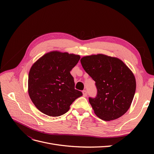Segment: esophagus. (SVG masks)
Segmentation results:
<instances>
[{
	"mask_svg": "<svg viewBox=\"0 0 154 154\" xmlns=\"http://www.w3.org/2000/svg\"><path fill=\"white\" fill-rule=\"evenodd\" d=\"M83 96H84L85 97L87 96V92H86V91H83Z\"/></svg>",
	"mask_w": 154,
	"mask_h": 154,
	"instance_id": "esophagus-1",
	"label": "esophagus"
}]
</instances>
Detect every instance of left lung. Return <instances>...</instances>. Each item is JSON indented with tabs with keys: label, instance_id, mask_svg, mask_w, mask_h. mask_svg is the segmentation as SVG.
Listing matches in <instances>:
<instances>
[{
	"label": "left lung",
	"instance_id": "8db88e82",
	"mask_svg": "<svg viewBox=\"0 0 154 154\" xmlns=\"http://www.w3.org/2000/svg\"><path fill=\"white\" fill-rule=\"evenodd\" d=\"M80 55L51 51L40 58L30 69L28 93L35 106L53 117L62 116L82 92L77 90L70 73Z\"/></svg>",
	"mask_w": 154,
	"mask_h": 154
}]
</instances>
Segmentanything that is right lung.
<instances>
[{
  "label": "right lung",
  "instance_id": "obj_1",
  "mask_svg": "<svg viewBox=\"0 0 154 154\" xmlns=\"http://www.w3.org/2000/svg\"><path fill=\"white\" fill-rule=\"evenodd\" d=\"M85 72L96 82L97 95L89 103L97 117L114 120L127 112L136 88L133 72L120 59L103 54L80 60Z\"/></svg>",
  "mask_w": 154,
  "mask_h": 154
}]
</instances>
